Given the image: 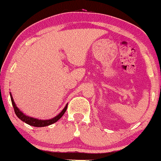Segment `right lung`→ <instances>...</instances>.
<instances>
[{
    "mask_svg": "<svg viewBox=\"0 0 161 161\" xmlns=\"http://www.w3.org/2000/svg\"><path fill=\"white\" fill-rule=\"evenodd\" d=\"M10 97H11L12 104H13V108H14L15 114H16V116H17L19 119L21 120V121H23L24 122L26 123V124L29 125H31V126H35V127H44V126L50 125L56 122V121L62 118L63 115L65 114L66 110H67V104L66 105L65 107L64 108V109H63V110L61 111V112H60L58 115H56L55 118H52V119H48V120L37 119V118H31V117L25 115V114H24L21 110H19V108L16 106V103H15L14 100H13V96H12L11 93H10Z\"/></svg>",
    "mask_w": 161,
    "mask_h": 161,
    "instance_id": "1",
    "label": "right lung"
}]
</instances>
